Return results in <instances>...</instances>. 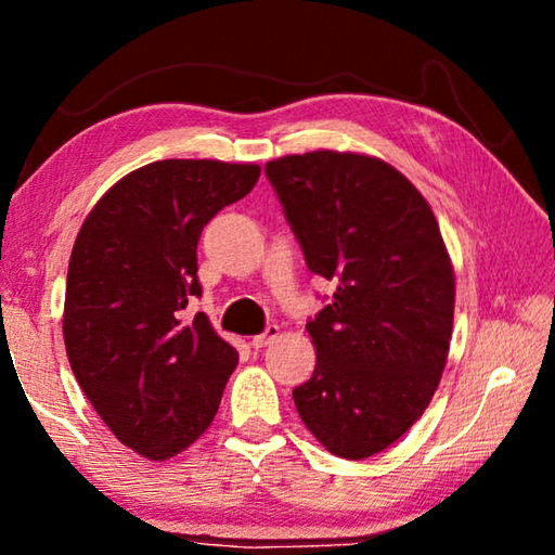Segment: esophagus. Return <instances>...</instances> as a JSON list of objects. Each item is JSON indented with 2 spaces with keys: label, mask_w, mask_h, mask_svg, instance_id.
<instances>
[{
  "label": "esophagus",
  "mask_w": 555,
  "mask_h": 555,
  "mask_svg": "<svg viewBox=\"0 0 555 555\" xmlns=\"http://www.w3.org/2000/svg\"><path fill=\"white\" fill-rule=\"evenodd\" d=\"M279 333H281V331H279V325H274V323L267 325V331H264V333L251 337V347H257V350H259V347H267L271 340H276Z\"/></svg>",
  "instance_id": "1"
}]
</instances>
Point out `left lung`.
Listing matches in <instances>:
<instances>
[{
	"label": "left lung",
	"mask_w": 555,
	"mask_h": 555,
	"mask_svg": "<svg viewBox=\"0 0 555 555\" xmlns=\"http://www.w3.org/2000/svg\"><path fill=\"white\" fill-rule=\"evenodd\" d=\"M267 178L308 269L337 284L306 323L318 360L296 411L333 455L370 457L416 424L446 370L455 274L436 215L406 176L364 154L284 156Z\"/></svg>",
	"instance_id": "obj_1"
}]
</instances>
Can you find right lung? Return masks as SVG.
Here are the masks:
<instances>
[{
    "instance_id": "right-lung-1",
    "label": "right lung",
    "mask_w": 555,
    "mask_h": 555,
    "mask_svg": "<svg viewBox=\"0 0 555 555\" xmlns=\"http://www.w3.org/2000/svg\"><path fill=\"white\" fill-rule=\"evenodd\" d=\"M257 164L166 158L102 195L75 237L63 308L70 370L119 443L168 460L205 434L237 350L205 313L198 240L244 198Z\"/></svg>"
}]
</instances>
